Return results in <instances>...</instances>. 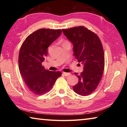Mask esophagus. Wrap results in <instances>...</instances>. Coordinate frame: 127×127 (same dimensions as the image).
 Listing matches in <instances>:
<instances>
[{
	"mask_svg": "<svg viewBox=\"0 0 127 127\" xmlns=\"http://www.w3.org/2000/svg\"><path fill=\"white\" fill-rule=\"evenodd\" d=\"M63 74L65 76H69V75L70 74V73H66V72H63Z\"/></svg>",
	"mask_w": 127,
	"mask_h": 127,
	"instance_id": "1",
	"label": "esophagus"
}]
</instances>
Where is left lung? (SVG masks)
Wrapping results in <instances>:
<instances>
[{
    "label": "left lung",
    "mask_w": 127,
    "mask_h": 127,
    "mask_svg": "<svg viewBox=\"0 0 127 127\" xmlns=\"http://www.w3.org/2000/svg\"><path fill=\"white\" fill-rule=\"evenodd\" d=\"M62 31L73 44L75 57L84 65V70L81 74L74 73L78 82L73 89L79 95H89L96 89L104 72L105 58L102 43L95 33L84 26Z\"/></svg>",
    "instance_id": "obj_1"
}]
</instances>
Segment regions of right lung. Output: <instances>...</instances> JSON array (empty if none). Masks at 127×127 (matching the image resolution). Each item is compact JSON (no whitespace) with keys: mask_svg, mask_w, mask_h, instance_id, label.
Returning <instances> with one entry per match:
<instances>
[{"mask_svg":"<svg viewBox=\"0 0 127 127\" xmlns=\"http://www.w3.org/2000/svg\"><path fill=\"white\" fill-rule=\"evenodd\" d=\"M62 33L61 30L41 29L28 36L22 43L18 57L20 73L30 91L41 95L50 91L59 71H50L42 63L48 54V48Z\"/></svg>","mask_w":127,"mask_h":127,"instance_id":"1","label":"right lung"}]
</instances>
